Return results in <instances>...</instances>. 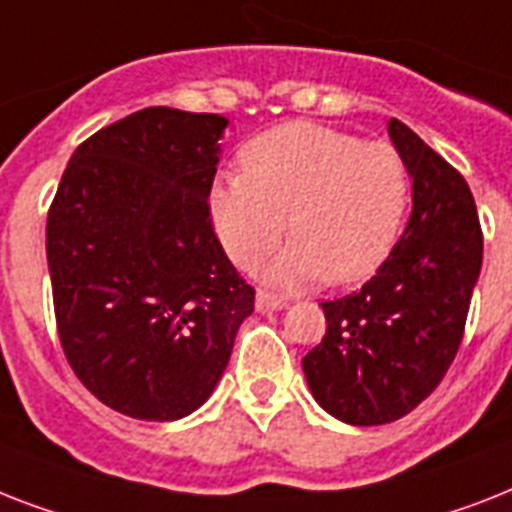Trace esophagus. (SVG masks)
<instances>
[{
	"instance_id": "esophagus-1",
	"label": "esophagus",
	"mask_w": 512,
	"mask_h": 512,
	"mask_svg": "<svg viewBox=\"0 0 512 512\" xmlns=\"http://www.w3.org/2000/svg\"><path fill=\"white\" fill-rule=\"evenodd\" d=\"M285 306H288L285 298L272 296V293H267V290H259V293H256V309H259L261 314L280 312V309H285Z\"/></svg>"
}]
</instances>
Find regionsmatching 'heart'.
<instances>
[{"mask_svg": "<svg viewBox=\"0 0 512 512\" xmlns=\"http://www.w3.org/2000/svg\"><path fill=\"white\" fill-rule=\"evenodd\" d=\"M407 166L388 142H362L330 126L293 121L243 150V171L216 179L211 219L237 267L253 269L285 235L267 269L280 288L359 282L388 259L407 211Z\"/></svg>", "mask_w": 512, "mask_h": 512, "instance_id": "1", "label": "heart"}]
</instances>
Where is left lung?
<instances>
[{"label": "left lung", "mask_w": 512, "mask_h": 512, "mask_svg": "<svg viewBox=\"0 0 512 512\" xmlns=\"http://www.w3.org/2000/svg\"><path fill=\"white\" fill-rule=\"evenodd\" d=\"M388 137L412 179L407 230L362 290L322 304L325 338L301 362L317 404L349 425L394 423L439 386L484 256L468 182L402 121Z\"/></svg>", "instance_id": "8db88e82"}]
</instances>
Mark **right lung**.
<instances>
[{"label": "right lung", "instance_id": "1", "mask_svg": "<svg viewBox=\"0 0 512 512\" xmlns=\"http://www.w3.org/2000/svg\"><path fill=\"white\" fill-rule=\"evenodd\" d=\"M214 113L145 108L92 134L47 216L57 333L110 410L179 420L214 394L253 288L211 224L222 137Z\"/></svg>", "mask_w": 512, "mask_h": 512}]
</instances>
